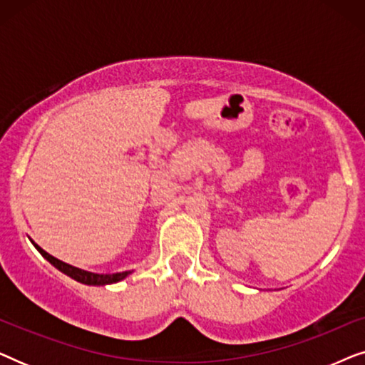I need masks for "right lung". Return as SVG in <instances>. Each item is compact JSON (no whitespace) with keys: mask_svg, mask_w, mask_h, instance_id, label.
Listing matches in <instances>:
<instances>
[{"mask_svg":"<svg viewBox=\"0 0 365 365\" xmlns=\"http://www.w3.org/2000/svg\"><path fill=\"white\" fill-rule=\"evenodd\" d=\"M33 246L38 249L39 254L46 259L48 262H51L54 267L58 269V271H61L63 274H66L74 281L81 282V284H86V286H108V284H116L119 281H123V279H126L129 274L133 271H124V272H114V274H96V272H89V271H84V269H79V267H74L71 264H66L63 261H59V259L53 257L51 254H48L44 249H41L38 246L36 242L31 241Z\"/></svg>","mask_w":365,"mask_h":365,"instance_id":"right-lung-1","label":"right lung"}]
</instances>
